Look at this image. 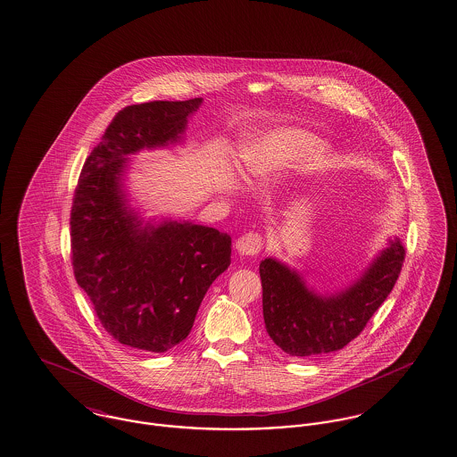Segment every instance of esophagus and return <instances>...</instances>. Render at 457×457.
<instances>
[{
  "label": "esophagus",
  "instance_id": "1",
  "mask_svg": "<svg viewBox=\"0 0 457 457\" xmlns=\"http://www.w3.org/2000/svg\"><path fill=\"white\" fill-rule=\"evenodd\" d=\"M262 247H263V238L257 232L244 234L235 242L237 252L245 257H257L261 253Z\"/></svg>",
  "mask_w": 457,
  "mask_h": 457
}]
</instances>
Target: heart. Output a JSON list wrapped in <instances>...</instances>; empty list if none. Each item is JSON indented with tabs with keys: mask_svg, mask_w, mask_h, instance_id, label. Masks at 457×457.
<instances>
[{
	"mask_svg": "<svg viewBox=\"0 0 457 457\" xmlns=\"http://www.w3.org/2000/svg\"><path fill=\"white\" fill-rule=\"evenodd\" d=\"M317 152V142L311 135L297 130L280 131L247 155V165L253 175H265L270 170L309 158Z\"/></svg>",
	"mask_w": 457,
	"mask_h": 457,
	"instance_id": "1",
	"label": "heart"
}]
</instances>
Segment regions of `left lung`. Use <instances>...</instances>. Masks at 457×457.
<instances>
[{
  "label": "left lung",
  "instance_id": "left-lung-1",
  "mask_svg": "<svg viewBox=\"0 0 457 457\" xmlns=\"http://www.w3.org/2000/svg\"><path fill=\"white\" fill-rule=\"evenodd\" d=\"M405 248L391 240L361 280L345 292L320 297L299 274L274 259L261 263L262 305L267 334L290 355L336 353L355 339L387 299L403 270Z\"/></svg>",
  "mask_w": 457,
  "mask_h": 457
}]
</instances>
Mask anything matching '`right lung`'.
Instances as JSON below:
<instances>
[{
	"label": "right lung",
	"mask_w": 457,
	"mask_h": 457,
	"mask_svg": "<svg viewBox=\"0 0 457 457\" xmlns=\"http://www.w3.org/2000/svg\"><path fill=\"white\" fill-rule=\"evenodd\" d=\"M200 104L192 98L120 110L87 158L71 204L79 287L113 339L146 353H165L187 339L212 282L230 265V235L188 222L140 228L120 192L125 157L177 142Z\"/></svg>",
	"instance_id": "1"
}]
</instances>
